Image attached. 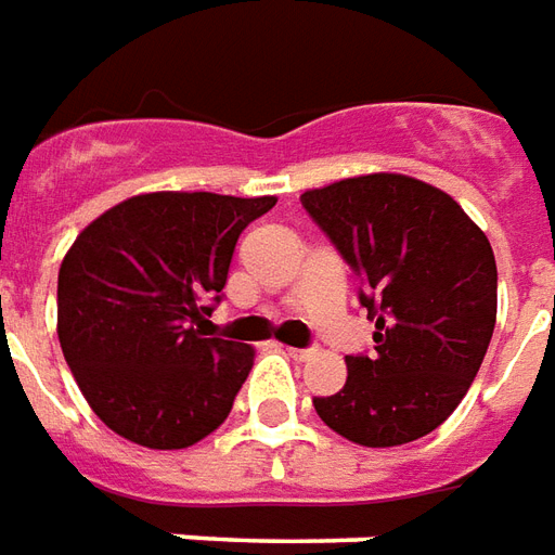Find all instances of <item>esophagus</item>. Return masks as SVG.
<instances>
[{"mask_svg": "<svg viewBox=\"0 0 555 555\" xmlns=\"http://www.w3.org/2000/svg\"><path fill=\"white\" fill-rule=\"evenodd\" d=\"M282 350L288 352L291 359H297V361H306V359H311V356H314V350H299V347H282Z\"/></svg>", "mask_w": 555, "mask_h": 555, "instance_id": "obj_1", "label": "esophagus"}]
</instances>
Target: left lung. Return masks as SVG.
Instances as JSON below:
<instances>
[{
	"label": "left lung",
	"mask_w": 555,
	"mask_h": 555,
	"mask_svg": "<svg viewBox=\"0 0 555 555\" xmlns=\"http://www.w3.org/2000/svg\"><path fill=\"white\" fill-rule=\"evenodd\" d=\"M302 208L359 273L373 359L347 356V385L314 397L320 421L361 447H400L462 403L496 320L486 232L441 188L367 173L311 188Z\"/></svg>",
	"instance_id": "1"
}]
</instances>
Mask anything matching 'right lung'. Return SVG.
I'll list each match as a JSON object with an SVG mask.
<instances>
[{"mask_svg": "<svg viewBox=\"0 0 555 555\" xmlns=\"http://www.w3.org/2000/svg\"><path fill=\"white\" fill-rule=\"evenodd\" d=\"M276 196L155 191L79 232L59 270V340L88 405L111 433L184 450L223 424L249 376V344L203 338L237 235Z\"/></svg>", "mask_w": 555, "mask_h": 555, "instance_id": "obj_1", "label": "right lung"}]
</instances>
